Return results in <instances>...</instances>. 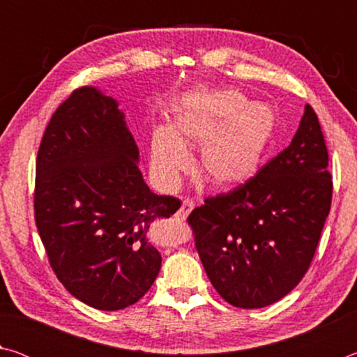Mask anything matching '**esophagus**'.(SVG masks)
I'll use <instances>...</instances> for the list:
<instances>
[{
    "label": "esophagus",
    "instance_id": "34e87169",
    "mask_svg": "<svg viewBox=\"0 0 357 357\" xmlns=\"http://www.w3.org/2000/svg\"><path fill=\"white\" fill-rule=\"evenodd\" d=\"M192 209H193V202L192 200H184L183 204H181L179 211L176 213V217L179 220H185L187 217H189V214L192 213Z\"/></svg>",
    "mask_w": 357,
    "mask_h": 357
}]
</instances>
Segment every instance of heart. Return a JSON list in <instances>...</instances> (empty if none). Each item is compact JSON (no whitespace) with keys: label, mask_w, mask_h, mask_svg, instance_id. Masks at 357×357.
Instances as JSON below:
<instances>
[{"label":"heart","mask_w":357,"mask_h":357,"mask_svg":"<svg viewBox=\"0 0 357 357\" xmlns=\"http://www.w3.org/2000/svg\"><path fill=\"white\" fill-rule=\"evenodd\" d=\"M277 112L250 102L234 88L195 89L173 108L172 126L151 137V167L165 185H174L190 170L187 146H202L200 174L215 189H231L255 176L273 144Z\"/></svg>","instance_id":"1"}]
</instances>
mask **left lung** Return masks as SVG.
<instances>
[{
  "label": "left lung",
  "mask_w": 357,
  "mask_h": 357,
  "mask_svg": "<svg viewBox=\"0 0 357 357\" xmlns=\"http://www.w3.org/2000/svg\"><path fill=\"white\" fill-rule=\"evenodd\" d=\"M331 200L328 148L317 113L305 105L287 149L187 217L217 293L241 309L287 296L309 269Z\"/></svg>",
  "instance_id": "1"
}]
</instances>
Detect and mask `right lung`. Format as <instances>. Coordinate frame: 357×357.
Masks as SVG:
<instances>
[{
    "label": "right lung",
    "instance_id": "obj_1",
    "mask_svg": "<svg viewBox=\"0 0 357 357\" xmlns=\"http://www.w3.org/2000/svg\"><path fill=\"white\" fill-rule=\"evenodd\" d=\"M118 102L75 89L48 123L36 160L34 217L64 288L89 307L121 310L153 285L162 257L149 243L178 198L155 195Z\"/></svg>",
    "mask_w": 357,
    "mask_h": 357
}]
</instances>
